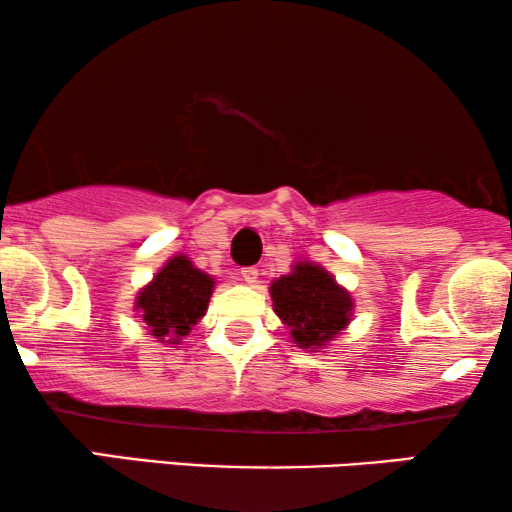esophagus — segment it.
Segmentation results:
<instances>
[{"instance_id":"esophagus-1","label":"esophagus","mask_w":512,"mask_h":512,"mask_svg":"<svg viewBox=\"0 0 512 512\" xmlns=\"http://www.w3.org/2000/svg\"><path fill=\"white\" fill-rule=\"evenodd\" d=\"M240 275H242V279L247 284H256L258 282V268H242Z\"/></svg>"}]
</instances>
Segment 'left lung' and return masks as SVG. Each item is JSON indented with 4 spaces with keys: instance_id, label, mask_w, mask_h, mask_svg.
Segmentation results:
<instances>
[{
    "instance_id": "8db88e82",
    "label": "left lung",
    "mask_w": 512,
    "mask_h": 512,
    "mask_svg": "<svg viewBox=\"0 0 512 512\" xmlns=\"http://www.w3.org/2000/svg\"><path fill=\"white\" fill-rule=\"evenodd\" d=\"M270 296L296 347L310 352L331 342L354 312L352 296L321 265L307 261L296 263L293 272L275 279Z\"/></svg>"
}]
</instances>
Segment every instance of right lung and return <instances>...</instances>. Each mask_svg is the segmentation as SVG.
I'll return each instance as SVG.
<instances>
[{
    "label": "right lung",
    "mask_w": 512,
    "mask_h": 512,
    "mask_svg": "<svg viewBox=\"0 0 512 512\" xmlns=\"http://www.w3.org/2000/svg\"><path fill=\"white\" fill-rule=\"evenodd\" d=\"M212 291V277L195 268L186 256H174L153 282L139 291L135 310L151 335L177 345L205 317Z\"/></svg>",
    "instance_id": "obj_1"
}]
</instances>
